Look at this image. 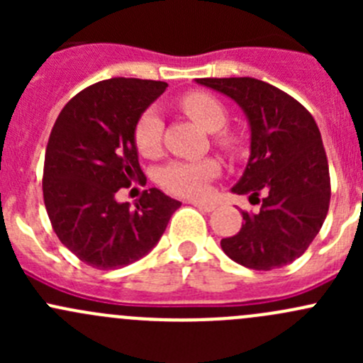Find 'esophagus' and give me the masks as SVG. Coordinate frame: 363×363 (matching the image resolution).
Masks as SVG:
<instances>
[{"label":"esophagus","mask_w":363,"mask_h":363,"mask_svg":"<svg viewBox=\"0 0 363 363\" xmlns=\"http://www.w3.org/2000/svg\"><path fill=\"white\" fill-rule=\"evenodd\" d=\"M191 205L193 207H196V208H200V211H203V212H212L216 208V205L214 203H203V202H191Z\"/></svg>","instance_id":"1"}]
</instances>
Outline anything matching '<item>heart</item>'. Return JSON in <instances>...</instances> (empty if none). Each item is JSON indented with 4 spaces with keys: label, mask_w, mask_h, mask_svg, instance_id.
<instances>
[{
    "label": "heart",
    "mask_w": 363,
    "mask_h": 363,
    "mask_svg": "<svg viewBox=\"0 0 363 363\" xmlns=\"http://www.w3.org/2000/svg\"><path fill=\"white\" fill-rule=\"evenodd\" d=\"M181 108L193 121L212 131L214 142L228 155L235 156L242 151L244 138L235 131L223 128L228 119L226 107L221 100L207 91H189L181 98ZM135 145L142 156H155L161 147L163 121L155 108H147L135 124ZM221 172L214 158L193 161H172L158 174V182L167 191L188 199H203L208 195V186Z\"/></svg>",
    "instance_id": "obj_1"
}]
</instances>
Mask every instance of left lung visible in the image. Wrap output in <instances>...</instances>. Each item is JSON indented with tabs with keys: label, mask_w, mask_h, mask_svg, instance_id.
<instances>
[{
	"label": "left lung",
	"mask_w": 363,
	"mask_h": 363,
	"mask_svg": "<svg viewBox=\"0 0 363 363\" xmlns=\"http://www.w3.org/2000/svg\"><path fill=\"white\" fill-rule=\"evenodd\" d=\"M196 82L235 100L251 126L250 161L232 191L251 195L259 211H242V228L221 240L223 251L247 269H281L306 252L330 205L328 160L316 121L294 96L263 80Z\"/></svg>",
	"instance_id": "obj_1"
}]
</instances>
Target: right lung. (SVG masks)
Returning a JSON list of instances; mask_svg holds the SVG:
<instances>
[{"label":"right lung","mask_w":363,"mask_h":363,"mask_svg":"<svg viewBox=\"0 0 363 363\" xmlns=\"http://www.w3.org/2000/svg\"><path fill=\"white\" fill-rule=\"evenodd\" d=\"M167 87L101 80L77 93L50 131L42 179L47 214L57 239L94 269H121L147 255L181 207L156 188L142 191L133 211L116 199L121 188L145 182L135 124Z\"/></svg>","instance_id":"1"}]
</instances>
